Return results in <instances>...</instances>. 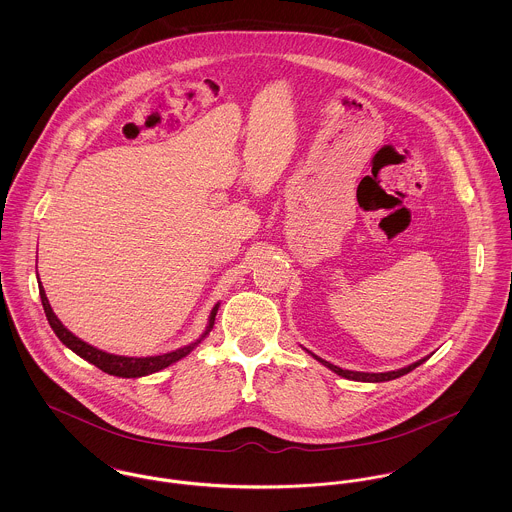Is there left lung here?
Returning <instances> with one entry per match:
<instances>
[{"label": "left lung", "instance_id": "8db88e82", "mask_svg": "<svg viewBox=\"0 0 512 512\" xmlns=\"http://www.w3.org/2000/svg\"><path fill=\"white\" fill-rule=\"evenodd\" d=\"M311 355H313V353H311ZM313 359H317L321 365L331 368L335 374H339V376H343V378H349V380H361V382H384V380H394V378H400V376L408 374V372H410V370H414L416 366L426 363L430 357H424V359H420L418 363H412V365L404 366V368H400V370H390V372H357V370H343V368H339V366L331 365V363H327V361L319 359L317 355H313Z\"/></svg>", "mask_w": 512, "mask_h": 512}]
</instances>
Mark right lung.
Here are the masks:
<instances>
[{
	"instance_id": "add662e5",
	"label": "right lung",
	"mask_w": 512,
	"mask_h": 512,
	"mask_svg": "<svg viewBox=\"0 0 512 512\" xmlns=\"http://www.w3.org/2000/svg\"><path fill=\"white\" fill-rule=\"evenodd\" d=\"M39 295H41V303H43V309H45V315H47V321L51 325V329L55 331V335L63 341V345H67L73 353H76L80 359L92 363L94 366H98L100 370L112 374V376H122V378H140V376H146V374H153L165 366L173 365L177 363L179 359L187 357L213 329L215 325V317H217V311H219L220 303H217L211 311V317H209V325H207V331L191 345L187 347H181L177 351H171V353H165V355H157V357H120V355H110V353H104L88 343H84L82 339H78L76 335H73L61 321L59 317L53 313L51 305H49V299L45 295V290L39 282Z\"/></svg>"
}]
</instances>
